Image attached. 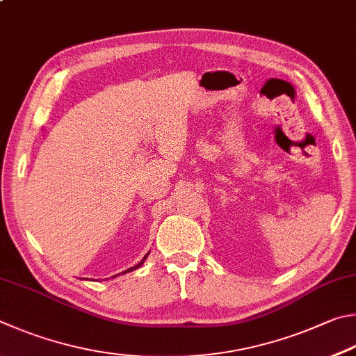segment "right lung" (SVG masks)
<instances>
[{"instance_id": "obj_1", "label": "right lung", "mask_w": 356, "mask_h": 356, "mask_svg": "<svg viewBox=\"0 0 356 356\" xmlns=\"http://www.w3.org/2000/svg\"><path fill=\"white\" fill-rule=\"evenodd\" d=\"M146 257H147V255H146ZM146 257H145V258H143V260H141V261H140L138 264H135V266H134V268H129L127 270H124V273H131V270H134V269H137V268H140V266H141V264H143V261L146 260ZM124 273H122V274H124Z\"/></svg>"}]
</instances>
